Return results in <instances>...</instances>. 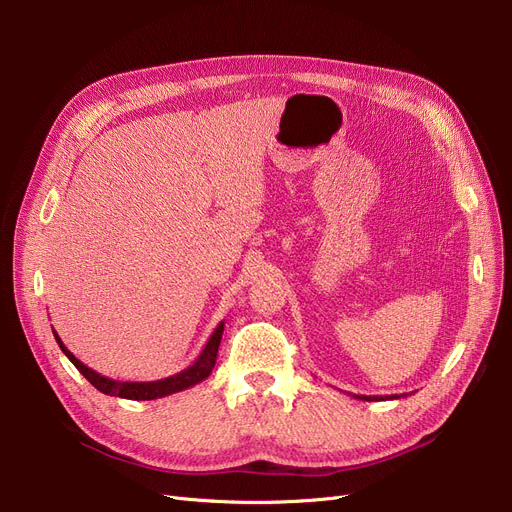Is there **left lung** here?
Returning a JSON list of instances; mask_svg holds the SVG:
<instances>
[{
  "label": "left lung",
  "instance_id": "8db88e82",
  "mask_svg": "<svg viewBox=\"0 0 512 512\" xmlns=\"http://www.w3.org/2000/svg\"><path fill=\"white\" fill-rule=\"evenodd\" d=\"M402 396H405V394H402ZM355 398H359V400H369V402H371V400H388V398H398V396H396V394H394V396H365V394L359 396V394H357Z\"/></svg>",
  "mask_w": 512,
  "mask_h": 512
}]
</instances>
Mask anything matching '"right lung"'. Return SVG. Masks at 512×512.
<instances>
[{
  "instance_id": "add662e5",
  "label": "right lung",
  "mask_w": 512,
  "mask_h": 512,
  "mask_svg": "<svg viewBox=\"0 0 512 512\" xmlns=\"http://www.w3.org/2000/svg\"><path fill=\"white\" fill-rule=\"evenodd\" d=\"M222 334H224V321H220V326L213 330V334L209 336L205 348L201 351V355L195 359L193 365H188L184 371L170 375V378L157 380V382H116L112 378H105V375L93 371L91 367H87L85 363H80L68 348L64 346V342L60 340V336L53 330V336H56V342L60 344L62 353L74 363V367L85 375V378L103 394L110 396H120V398H128V400H155L161 396H168L180 390L191 388L199 382H203L205 378H209V373L215 365V357H218V348L222 342Z\"/></svg>"
}]
</instances>
